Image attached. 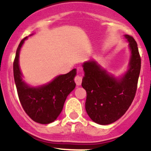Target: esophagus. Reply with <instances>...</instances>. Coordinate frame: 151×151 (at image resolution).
<instances>
[{
	"label": "esophagus",
	"mask_w": 151,
	"mask_h": 151,
	"mask_svg": "<svg viewBox=\"0 0 151 151\" xmlns=\"http://www.w3.org/2000/svg\"><path fill=\"white\" fill-rule=\"evenodd\" d=\"M74 80L75 82H76V84L77 85H81L82 82V77L81 76H79V75H76V77H75Z\"/></svg>",
	"instance_id": "obj_1"
}]
</instances>
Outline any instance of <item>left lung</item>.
I'll use <instances>...</instances> for the list:
<instances>
[{
	"mask_svg": "<svg viewBox=\"0 0 151 151\" xmlns=\"http://www.w3.org/2000/svg\"><path fill=\"white\" fill-rule=\"evenodd\" d=\"M129 41L132 56L129 69L120 79L110 76L94 61L83 64L85 76L82 86L87 93L85 110L92 120L108 125L118 120L131 106L137 91L141 70V57L138 45L132 36Z\"/></svg>",
	"mask_w": 151,
	"mask_h": 151,
	"instance_id": "8db88e82",
	"label": "left lung"
}]
</instances>
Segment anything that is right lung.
I'll list each match as a JSON object with an SVG mask.
<instances>
[{
    "label": "right lung",
    "instance_id": "right-lung-1",
    "mask_svg": "<svg viewBox=\"0 0 151 151\" xmlns=\"http://www.w3.org/2000/svg\"><path fill=\"white\" fill-rule=\"evenodd\" d=\"M26 38L27 37L20 41L13 61V76L17 94L23 110L33 121L48 124L58 117L66 97L76 87L74 78L76 69L60 75L46 85L38 88L29 87L22 81L19 66V50Z\"/></svg>",
    "mask_w": 151,
    "mask_h": 151
}]
</instances>
